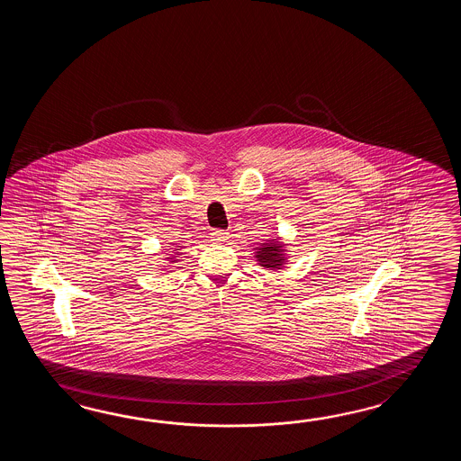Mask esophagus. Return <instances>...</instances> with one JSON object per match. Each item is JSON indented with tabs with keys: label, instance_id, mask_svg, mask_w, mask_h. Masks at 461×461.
Masks as SVG:
<instances>
[{
	"label": "esophagus",
	"instance_id": "34e87169",
	"mask_svg": "<svg viewBox=\"0 0 461 461\" xmlns=\"http://www.w3.org/2000/svg\"><path fill=\"white\" fill-rule=\"evenodd\" d=\"M211 239H212L214 242L222 244V242H227V239H229V232H226V230H221V229H216V230H212Z\"/></svg>",
	"mask_w": 461,
	"mask_h": 461
}]
</instances>
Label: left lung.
Wrapping results in <instances>:
<instances>
[{
	"mask_svg": "<svg viewBox=\"0 0 461 461\" xmlns=\"http://www.w3.org/2000/svg\"><path fill=\"white\" fill-rule=\"evenodd\" d=\"M284 252V245L274 239L268 244H262V247L257 249L255 258L258 260V265H262L265 268L280 270L284 267L285 260H286Z\"/></svg>",
	"mask_w": 461,
	"mask_h": 461,
	"instance_id": "1",
	"label": "left lung"
}]
</instances>
